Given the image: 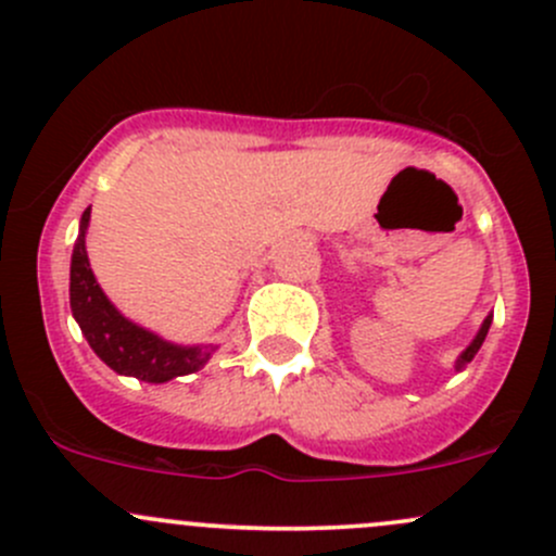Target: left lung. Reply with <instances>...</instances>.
Returning <instances> with one entry per match:
<instances>
[{"label":"left lung","instance_id":"8db88e82","mask_svg":"<svg viewBox=\"0 0 556 556\" xmlns=\"http://www.w3.org/2000/svg\"><path fill=\"white\" fill-rule=\"evenodd\" d=\"M490 325H493V314H488V317H484L482 327H479V330H477L475 341H471L469 346H466L464 352L458 354V359H455V372H460V370H464L466 365H469L471 359H475V354L479 352V346H482V343H484V338H488V330H490Z\"/></svg>","mask_w":556,"mask_h":556}]
</instances>
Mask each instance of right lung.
Segmentation results:
<instances>
[{
  "instance_id": "right-lung-1",
  "label": "right lung",
  "mask_w": 556,
  "mask_h": 556,
  "mask_svg": "<svg viewBox=\"0 0 556 556\" xmlns=\"http://www.w3.org/2000/svg\"><path fill=\"white\" fill-rule=\"evenodd\" d=\"M87 226H90V207L81 213L77 242H74L68 298H72L74 319L92 352L119 376H132L146 383H167L178 376L202 370L218 346L213 343L184 346V343L165 341L156 332L127 319L109 301L87 258Z\"/></svg>"
}]
</instances>
